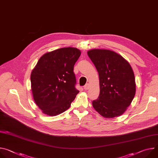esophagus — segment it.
I'll list each match as a JSON object with an SVG mask.
<instances>
[{
  "instance_id": "obj_1",
  "label": "esophagus",
  "mask_w": 158,
  "mask_h": 158,
  "mask_svg": "<svg viewBox=\"0 0 158 158\" xmlns=\"http://www.w3.org/2000/svg\"><path fill=\"white\" fill-rule=\"evenodd\" d=\"M90 88V85L89 84H86L84 86V90H88Z\"/></svg>"
}]
</instances>
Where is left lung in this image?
Masks as SVG:
<instances>
[{
	"mask_svg": "<svg viewBox=\"0 0 158 158\" xmlns=\"http://www.w3.org/2000/svg\"><path fill=\"white\" fill-rule=\"evenodd\" d=\"M98 72L100 93L93 101L95 110L102 116H121L131 104L136 93L134 74L129 63L121 55L107 49L87 52Z\"/></svg>",
	"mask_w": 158,
	"mask_h": 158,
	"instance_id": "8db88e82",
	"label": "left lung"
}]
</instances>
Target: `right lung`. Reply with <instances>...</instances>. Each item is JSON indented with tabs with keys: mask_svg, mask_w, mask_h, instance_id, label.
<instances>
[{
	"mask_svg": "<svg viewBox=\"0 0 158 158\" xmlns=\"http://www.w3.org/2000/svg\"><path fill=\"white\" fill-rule=\"evenodd\" d=\"M74 48L47 52L38 60L31 75L35 104L45 114L59 115L68 109L79 93L75 87L74 66L81 56Z\"/></svg>",
	"mask_w": 158,
	"mask_h": 158,
	"instance_id": "1",
	"label": "right lung"
}]
</instances>
